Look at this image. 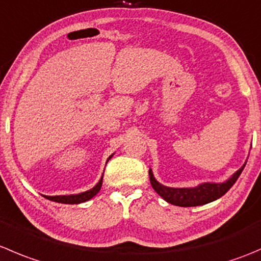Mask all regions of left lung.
I'll list each match as a JSON object with an SVG mask.
<instances>
[{"label": "left lung", "instance_id": "left-lung-1", "mask_svg": "<svg viewBox=\"0 0 261 261\" xmlns=\"http://www.w3.org/2000/svg\"><path fill=\"white\" fill-rule=\"evenodd\" d=\"M246 162L239 171L234 172L224 182H203L195 187H168L156 181L150 168H149V178L156 194L167 203L177 206H199L222 198L237 181L246 166Z\"/></svg>", "mask_w": 261, "mask_h": 261}]
</instances>
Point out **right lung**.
I'll use <instances>...</instances> for the list:
<instances>
[{"label": "right lung", "mask_w": 261, "mask_h": 261, "mask_svg": "<svg viewBox=\"0 0 261 261\" xmlns=\"http://www.w3.org/2000/svg\"><path fill=\"white\" fill-rule=\"evenodd\" d=\"M113 155V154H112ZM112 155L110 156L108 159L112 158ZM102 182H103V176L100 177V179L98 181V184L95 185L94 187H92L90 190L84 192H80V194H72V195H56V196H45V199L48 200L56 201V203H61V204H80L84 203V201L90 200L92 198H94L95 195L99 192L100 187H102Z\"/></svg>", "instance_id": "1"}]
</instances>
